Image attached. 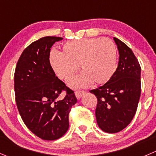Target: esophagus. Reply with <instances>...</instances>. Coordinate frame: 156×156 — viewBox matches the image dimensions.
I'll use <instances>...</instances> for the list:
<instances>
[{"instance_id":"1","label":"esophagus","mask_w":156,"mask_h":156,"mask_svg":"<svg viewBox=\"0 0 156 156\" xmlns=\"http://www.w3.org/2000/svg\"><path fill=\"white\" fill-rule=\"evenodd\" d=\"M84 93H85V91H83V90H77V91H75V96L78 99H80Z\"/></svg>"}]
</instances>
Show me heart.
Returning a JSON list of instances; mask_svg holds the SVG:
<instances>
[{"label": "heart", "mask_w": 156, "mask_h": 156, "mask_svg": "<svg viewBox=\"0 0 156 156\" xmlns=\"http://www.w3.org/2000/svg\"><path fill=\"white\" fill-rule=\"evenodd\" d=\"M49 64L56 76L68 81L79 69L82 73L69 81L74 88L87 87L94 81L103 84L113 76L116 69L117 49L108 38H89L64 43L62 52L52 50Z\"/></svg>", "instance_id": "b5f03b06"}]
</instances>
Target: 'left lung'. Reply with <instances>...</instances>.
Wrapping results in <instances>:
<instances>
[{"instance_id": "obj_1", "label": "left lung", "mask_w": 156, "mask_h": 156, "mask_svg": "<svg viewBox=\"0 0 156 156\" xmlns=\"http://www.w3.org/2000/svg\"><path fill=\"white\" fill-rule=\"evenodd\" d=\"M119 51L118 66L103 86L90 90L98 99L95 115L98 126L110 133L129 124L136 112L141 94V67L129 47L113 38Z\"/></svg>"}]
</instances>
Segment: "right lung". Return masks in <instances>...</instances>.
I'll return each instance as SVG.
<instances>
[{"label":"right lung","mask_w":156,"mask_h":156,"mask_svg":"<svg viewBox=\"0 0 156 156\" xmlns=\"http://www.w3.org/2000/svg\"><path fill=\"white\" fill-rule=\"evenodd\" d=\"M62 37L46 36L21 54L14 73V91L21 118L32 133L44 140L61 138L69 129V114L76 104L72 89L58 79L49 64L50 49ZM66 95L60 99L62 92Z\"/></svg>","instance_id":"add662e5"}]
</instances>
